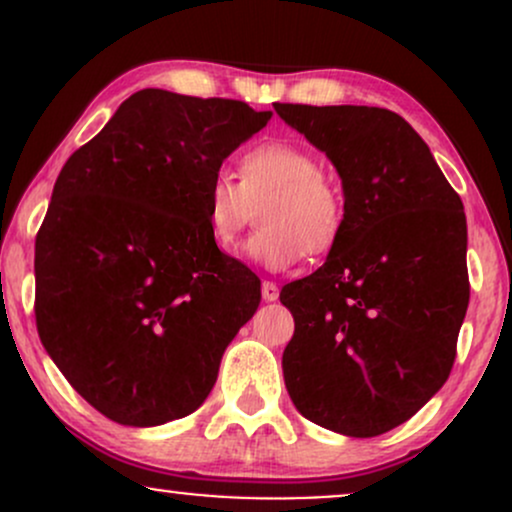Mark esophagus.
I'll use <instances>...</instances> for the list:
<instances>
[{
  "instance_id": "obj_1",
  "label": "esophagus",
  "mask_w": 512,
  "mask_h": 512,
  "mask_svg": "<svg viewBox=\"0 0 512 512\" xmlns=\"http://www.w3.org/2000/svg\"><path fill=\"white\" fill-rule=\"evenodd\" d=\"M262 298L267 303H272L279 298V286L274 284V281H262Z\"/></svg>"
}]
</instances>
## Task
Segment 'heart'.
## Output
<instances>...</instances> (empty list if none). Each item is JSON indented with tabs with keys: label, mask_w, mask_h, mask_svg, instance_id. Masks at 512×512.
<instances>
[{
	"label": "heart",
	"mask_w": 512,
	"mask_h": 512,
	"mask_svg": "<svg viewBox=\"0 0 512 512\" xmlns=\"http://www.w3.org/2000/svg\"><path fill=\"white\" fill-rule=\"evenodd\" d=\"M250 260L267 269H289L308 252L327 255L339 243L346 221L344 195L322 173L313 151L291 142H264L238 161V180L216 173L207 187V226L221 250H231L255 221Z\"/></svg>",
	"instance_id": "b5f03b06"
}]
</instances>
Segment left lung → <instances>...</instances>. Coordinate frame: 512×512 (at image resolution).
<instances>
[{"label":"left lung","instance_id":"8db88e82","mask_svg":"<svg viewBox=\"0 0 512 512\" xmlns=\"http://www.w3.org/2000/svg\"><path fill=\"white\" fill-rule=\"evenodd\" d=\"M342 175L346 221L317 272L279 301L296 330L286 390L308 421L373 438L448 380L469 305L467 219L424 139L368 105L274 103Z\"/></svg>","mask_w":512,"mask_h":512}]
</instances>
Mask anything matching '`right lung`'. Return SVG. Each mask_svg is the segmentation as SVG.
<instances>
[{
    "label": "right lung",
    "mask_w": 512,
    "mask_h": 512,
    "mask_svg": "<svg viewBox=\"0 0 512 512\" xmlns=\"http://www.w3.org/2000/svg\"><path fill=\"white\" fill-rule=\"evenodd\" d=\"M269 117L231 98L144 88L60 170L35 236V327L110 421L192 414L255 315L260 279L211 240L207 187Z\"/></svg>",
    "instance_id": "1"
}]
</instances>
